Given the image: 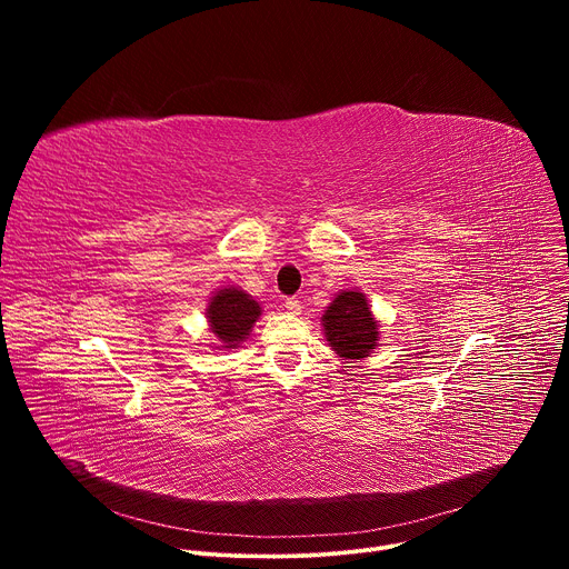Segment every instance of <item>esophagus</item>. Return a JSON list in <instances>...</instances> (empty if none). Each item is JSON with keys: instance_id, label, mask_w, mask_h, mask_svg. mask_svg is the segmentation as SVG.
Listing matches in <instances>:
<instances>
[{"instance_id": "34e87169", "label": "esophagus", "mask_w": 569, "mask_h": 569, "mask_svg": "<svg viewBox=\"0 0 569 569\" xmlns=\"http://www.w3.org/2000/svg\"><path fill=\"white\" fill-rule=\"evenodd\" d=\"M283 306H286V310L292 312V315H299V312H301V301H299L297 297H288Z\"/></svg>"}]
</instances>
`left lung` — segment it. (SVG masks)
Instances as JSON below:
<instances>
[{
    "mask_svg": "<svg viewBox=\"0 0 569 569\" xmlns=\"http://www.w3.org/2000/svg\"><path fill=\"white\" fill-rule=\"evenodd\" d=\"M323 333L329 345L351 360L371 353L378 338V323L362 292H342L323 312Z\"/></svg>",
    "mask_w": 569,
    "mask_h": 569,
    "instance_id": "left-lung-1",
    "label": "left lung"
}]
</instances>
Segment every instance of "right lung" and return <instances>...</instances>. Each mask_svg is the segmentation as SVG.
<instances>
[{
    "instance_id": "1",
    "label": "right lung",
    "mask_w": 569,
    "mask_h": 569,
    "mask_svg": "<svg viewBox=\"0 0 569 569\" xmlns=\"http://www.w3.org/2000/svg\"><path fill=\"white\" fill-rule=\"evenodd\" d=\"M207 315L213 336L222 345L236 347L246 340V336H250L257 317L261 315V308L242 290L224 288L211 299Z\"/></svg>"
}]
</instances>
